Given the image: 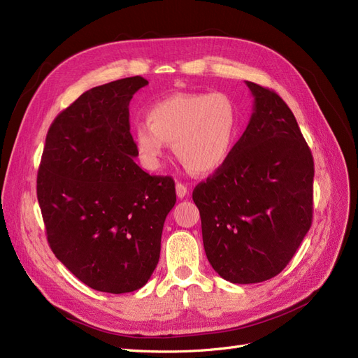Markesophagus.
<instances>
[{"label":"esophagus","instance_id":"1","mask_svg":"<svg viewBox=\"0 0 358 358\" xmlns=\"http://www.w3.org/2000/svg\"><path fill=\"white\" fill-rule=\"evenodd\" d=\"M176 194H178V197L179 199H183L188 194V187L187 185H183V183H176Z\"/></svg>","mask_w":358,"mask_h":358}]
</instances>
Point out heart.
<instances>
[{
    "label": "heart",
    "mask_w": 358,
    "mask_h": 358,
    "mask_svg": "<svg viewBox=\"0 0 358 358\" xmlns=\"http://www.w3.org/2000/svg\"><path fill=\"white\" fill-rule=\"evenodd\" d=\"M148 122H136L133 140L138 157L158 169L173 145L188 170L209 175L229 159L239 131L236 107L222 94H175L148 109Z\"/></svg>",
    "instance_id": "obj_1"
}]
</instances>
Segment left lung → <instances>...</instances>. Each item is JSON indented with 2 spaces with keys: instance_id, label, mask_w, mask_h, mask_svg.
<instances>
[{
  "instance_id": "1",
  "label": "left lung",
  "mask_w": 358,
  "mask_h": 358,
  "mask_svg": "<svg viewBox=\"0 0 358 358\" xmlns=\"http://www.w3.org/2000/svg\"><path fill=\"white\" fill-rule=\"evenodd\" d=\"M246 86L254 104L245 133L192 192L206 257L233 284L282 272L312 224L313 158L296 117L276 92Z\"/></svg>"
}]
</instances>
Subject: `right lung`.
Instances as JSON below:
<instances>
[{"mask_svg":"<svg viewBox=\"0 0 358 358\" xmlns=\"http://www.w3.org/2000/svg\"><path fill=\"white\" fill-rule=\"evenodd\" d=\"M148 83L134 76L83 92L52 122L37 175L53 254L85 285L112 294L148 282L176 203L170 176L134 162L128 106Z\"/></svg>","mask_w":358,"mask_h":358,"instance_id":"1","label":"right lung"}]
</instances>
